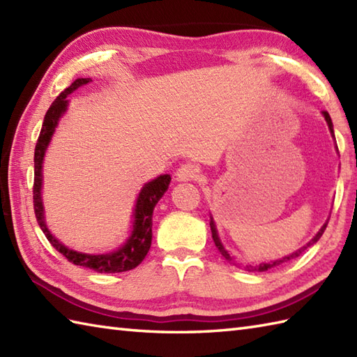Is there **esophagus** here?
Here are the masks:
<instances>
[{
  "label": "esophagus",
  "instance_id": "obj_1",
  "mask_svg": "<svg viewBox=\"0 0 357 357\" xmlns=\"http://www.w3.org/2000/svg\"><path fill=\"white\" fill-rule=\"evenodd\" d=\"M199 169L193 164H183L176 170V179L181 183H185V181H193L198 178Z\"/></svg>",
  "mask_w": 357,
  "mask_h": 357
}]
</instances>
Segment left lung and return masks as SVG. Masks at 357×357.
<instances>
[{
    "label": "left lung",
    "instance_id": "left-lung-1",
    "mask_svg": "<svg viewBox=\"0 0 357 357\" xmlns=\"http://www.w3.org/2000/svg\"><path fill=\"white\" fill-rule=\"evenodd\" d=\"M322 115H324V118H325V121H327V124H328V128H330V133H331V136L333 138H335V130H333V123H331V118H330V115H328V112H322ZM336 149H337V146H336ZM327 224H328V221L325 222L322 227H321V230L316 233V236L308 242L307 245H304V247H301L298 252H294V253H291V255H288V256H284L282 259H276V261H271V262H262V264H259V265H247V270L248 271H267V270H270V268H273V267H278V265H280V264H284V262H288L290 259H294V257H298V256H301L302 255V252H304V250L307 248V247H310V245H313V244H316L317 241L321 239V236L324 234V231H325V229H327ZM210 229H211V238H213V241H215V245H216V248L219 250V253H221L227 261L229 262H233V257L230 256V253L227 252L225 250V247L222 245V242H221V239H219V234H218V230H216V225H215V221H213V218L210 216Z\"/></svg>",
    "mask_w": 357,
    "mask_h": 357
}]
</instances>
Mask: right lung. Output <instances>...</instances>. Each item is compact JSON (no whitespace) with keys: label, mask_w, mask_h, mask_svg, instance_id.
Here are the masks:
<instances>
[{"label":"right lung","mask_w":357,"mask_h":357,"mask_svg":"<svg viewBox=\"0 0 357 357\" xmlns=\"http://www.w3.org/2000/svg\"><path fill=\"white\" fill-rule=\"evenodd\" d=\"M92 81L90 78H78L75 79L72 84L67 87L64 92L59 93L55 101L52 102L47 113L44 116L43 128L38 136L36 147H35V179H33V208L36 221L40 224L45 238L49 239L50 244L55 247L59 253H61L67 261L81 265L90 270H95L98 273H121L128 271L144 261L147 256L150 245H151V218H153V210L158 201L162 198V195L167 192L170 184V174H161V176L155 178L150 183L144 184L141 192L136 199V206L133 210V225L132 231L128 234L127 241L119 248L113 250L110 253L104 255H89L75 252V250L66 247L61 244L53 234L49 231L47 225H45L44 219V206L41 198V187H43V161L45 150H47L49 142L52 139V135L55 133V128L59 123V118L64 115L69 105L67 96L73 93L75 90L89 84Z\"/></svg>","instance_id":"obj_1"}]
</instances>
